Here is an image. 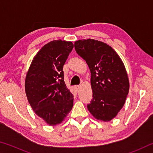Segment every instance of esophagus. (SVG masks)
Listing matches in <instances>:
<instances>
[{
    "mask_svg": "<svg viewBox=\"0 0 153 153\" xmlns=\"http://www.w3.org/2000/svg\"><path fill=\"white\" fill-rule=\"evenodd\" d=\"M75 88H76V90H77V91H79V90L80 88V86H79V85H76V86H74Z\"/></svg>",
    "mask_w": 153,
    "mask_h": 153,
    "instance_id": "34e87169",
    "label": "esophagus"
}]
</instances>
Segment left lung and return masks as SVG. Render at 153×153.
<instances>
[{"instance_id": "left-lung-1", "label": "left lung", "mask_w": 153, "mask_h": 153, "mask_svg": "<svg viewBox=\"0 0 153 153\" xmlns=\"http://www.w3.org/2000/svg\"><path fill=\"white\" fill-rule=\"evenodd\" d=\"M74 47L91 73L93 98L88 109L97 120L109 121L122 108L129 92L123 63L112 47L100 41L79 40L75 42Z\"/></svg>"}]
</instances>
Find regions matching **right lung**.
<instances>
[{
  "mask_svg": "<svg viewBox=\"0 0 153 153\" xmlns=\"http://www.w3.org/2000/svg\"><path fill=\"white\" fill-rule=\"evenodd\" d=\"M74 48L71 42L46 44L33 57L26 75L25 90L30 105L49 126L61 123L74 105V96L64 82L63 67Z\"/></svg>",
  "mask_w": 153,
  "mask_h": 153,
  "instance_id": "add662e5",
  "label": "right lung"
}]
</instances>
